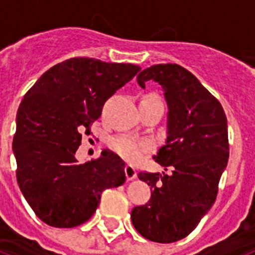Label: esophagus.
Masks as SVG:
<instances>
[{"instance_id": "esophagus-1", "label": "esophagus", "mask_w": 255, "mask_h": 255, "mask_svg": "<svg viewBox=\"0 0 255 255\" xmlns=\"http://www.w3.org/2000/svg\"><path fill=\"white\" fill-rule=\"evenodd\" d=\"M125 175H126V179L128 180L135 179V177H136V170H135L132 166L128 164V166H125Z\"/></svg>"}]
</instances>
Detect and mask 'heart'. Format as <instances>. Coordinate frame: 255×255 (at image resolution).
Segmentation results:
<instances>
[{
    "mask_svg": "<svg viewBox=\"0 0 255 255\" xmlns=\"http://www.w3.org/2000/svg\"><path fill=\"white\" fill-rule=\"evenodd\" d=\"M157 97L154 94H150ZM108 147L117 155L130 163H138L144 155L149 154L154 149V144L149 139H140L130 135H117L108 140Z\"/></svg>",
    "mask_w": 255,
    "mask_h": 255,
    "instance_id": "b5f03b06",
    "label": "heart"
}]
</instances>
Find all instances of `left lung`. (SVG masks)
<instances>
[{
  "mask_svg": "<svg viewBox=\"0 0 255 255\" xmlns=\"http://www.w3.org/2000/svg\"><path fill=\"white\" fill-rule=\"evenodd\" d=\"M162 85L168 106V136L154 161L166 172L140 171L152 189L150 199L131 211L135 230L150 242L168 244L186 238L215 203L229 161V131L224 108L190 71L177 64L153 65L138 84Z\"/></svg>",
  "mask_w": 255,
  "mask_h": 255,
  "instance_id": "8db88e82",
  "label": "left lung"
}]
</instances>
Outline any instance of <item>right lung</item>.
<instances>
[{
	"label": "right lung",
	"mask_w": 255,
	"mask_h": 255,
	"mask_svg": "<svg viewBox=\"0 0 255 255\" xmlns=\"http://www.w3.org/2000/svg\"><path fill=\"white\" fill-rule=\"evenodd\" d=\"M139 71L136 65L73 57L47 70L24 96L12 141L16 179L44 224H84L102 191L125 182V163L116 153L105 149L100 158L79 163L75 152L106 101Z\"/></svg>",
	"instance_id": "add662e5"
}]
</instances>
